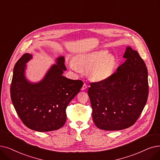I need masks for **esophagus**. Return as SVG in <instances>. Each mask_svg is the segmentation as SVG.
<instances>
[{
	"label": "esophagus",
	"mask_w": 160,
	"mask_h": 160,
	"mask_svg": "<svg viewBox=\"0 0 160 160\" xmlns=\"http://www.w3.org/2000/svg\"><path fill=\"white\" fill-rule=\"evenodd\" d=\"M87 88H88L87 84H85V83H84V84H83V86H82V90H84V89H86Z\"/></svg>",
	"instance_id": "1"
}]
</instances>
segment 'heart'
I'll use <instances>...</instances> for the list:
<instances>
[{"instance_id": "b5f03b06", "label": "heart", "mask_w": 160, "mask_h": 160, "mask_svg": "<svg viewBox=\"0 0 160 160\" xmlns=\"http://www.w3.org/2000/svg\"><path fill=\"white\" fill-rule=\"evenodd\" d=\"M116 64L115 58L108 55V52L102 50L76 57L70 61L69 66L76 72L88 71L92 80L101 81L112 74Z\"/></svg>"}]
</instances>
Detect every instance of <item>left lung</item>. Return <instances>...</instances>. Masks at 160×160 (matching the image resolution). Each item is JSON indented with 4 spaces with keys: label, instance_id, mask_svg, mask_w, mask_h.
Segmentation results:
<instances>
[{
    "label": "left lung",
    "instance_id": "1",
    "mask_svg": "<svg viewBox=\"0 0 160 160\" xmlns=\"http://www.w3.org/2000/svg\"><path fill=\"white\" fill-rule=\"evenodd\" d=\"M124 63L107 79L90 82L93 121L102 130L128 128L137 122L148 96V71L138 53L128 47Z\"/></svg>",
    "mask_w": 160,
    "mask_h": 160
}]
</instances>
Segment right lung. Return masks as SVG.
I'll list each match as a JSON object with an SVG mask.
<instances>
[{"label":"right lung","mask_w":160,"mask_h":160,"mask_svg":"<svg viewBox=\"0 0 160 160\" xmlns=\"http://www.w3.org/2000/svg\"><path fill=\"white\" fill-rule=\"evenodd\" d=\"M32 58L25 53L17 61L10 86V96L18 115L25 126L40 132L57 130L66 122V108L83 86L80 80L63 76L65 59L60 57L44 78L37 84L25 79V63Z\"/></svg>","instance_id":"obj_1"}]
</instances>
